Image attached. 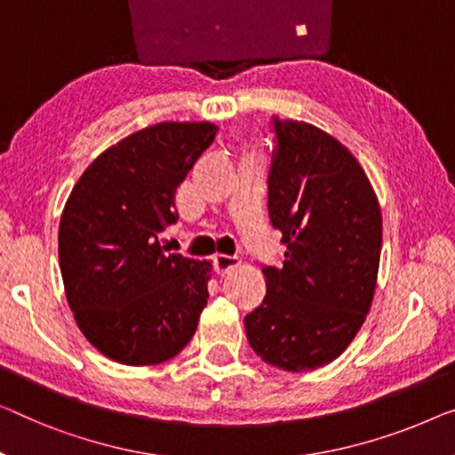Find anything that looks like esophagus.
<instances>
[{
    "mask_svg": "<svg viewBox=\"0 0 455 455\" xmlns=\"http://www.w3.org/2000/svg\"><path fill=\"white\" fill-rule=\"evenodd\" d=\"M212 263H214V271L219 275H227L241 266V261L236 259V257H228V255H216Z\"/></svg>",
    "mask_w": 455,
    "mask_h": 455,
    "instance_id": "1",
    "label": "esophagus"
}]
</instances>
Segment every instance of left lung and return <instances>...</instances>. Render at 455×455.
Listing matches in <instances>:
<instances>
[{
    "label": "left lung",
    "instance_id": "1",
    "mask_svg": "<svg viewBox=\"0 0 455 455\" xmlns=\"http://www.w3.org/2000/svg\"><path fill=\"white\" fill-rule=\"evenodd\" d=\"M274 128L267 208L286 259L263 267L266 298L245 331L266 363L308 371L341 355L370 313L382 212L368 175L335 137L302 120L274 118Z\"/></svg>",
    "mask_w": 455,
    "mask_h": 455
}]
</instances>
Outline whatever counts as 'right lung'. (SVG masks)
I'll return each instance as SVG.
<instances>
[{
    "label": "right lung",
    "mask_w": 455,
    "mask_h": 455,
    "mask_svg": "<svg viewBox=\"0 0 455 455\" xmlns=\"http://www.w3.org/2000/svg\"><path fill=\"white\" fill-rule=\"evenodd\" d=\"M212 122H161L106 148L81 173L59 225V266L81 333L114 362L155 365L194 337L212 263L167 255L175 192L212 145Z\"/></svg>",
    "instance_id": "1"
}]
</instances>
